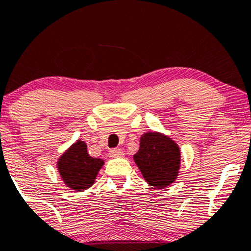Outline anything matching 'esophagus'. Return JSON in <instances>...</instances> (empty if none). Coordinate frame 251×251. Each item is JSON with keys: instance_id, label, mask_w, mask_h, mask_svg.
<instances>
[{"instance_id": "34e87169", "label": "esophagus", "mask_w": 251, "mask_h": 251, "mask_svg": "<svg viewBox=\"0 0 251 251\" xmlns=\"http://www.w3.org/2000/svg\"><path fill=\"white\" fill-rule=\"evenodd\" d=\"M124 151L122 149H112L109 150V157L112 158H120V157H124Z\"/></svg>"}]
</instances>
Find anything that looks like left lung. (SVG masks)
<instances>
[{
    "label": "left lung",
    "instance_id": "left-lung-1",
    "mask_svg": "<svg viewBox=\"0 0 251 251\" xmlns=\"http://www.w3.org/2000/svg\"><path fill=\"white\" fill-rule=\"evenodd\" d=\"M133 159L150 185L164 189L177 178L180 168V150L168 135L148 132L140 137L139 150Z\"/></svg>",
    "mask_w": 251,
    "mask_h": 251
}]
</instances>
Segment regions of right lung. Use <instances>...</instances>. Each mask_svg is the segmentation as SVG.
Returning a JSON list of instances; mask_svg holds the SVG:
<instances>
[{
	"instance_id": "1",
	"label": "right lung",
	"mask_w": 251,
	"mask_h": 251,
	"mask_svg": "<svg viewBox=\"0 0 251 251\" xmlns=\"http://www.w3.org/2000/svg\"><path fill=\"white\" fill-rule=\"evenodd\" d=\"M102 165V159L88 154L87 145L81 140L74 143L57 160V170L62 180L68 188L76 191L91 188Z\"/></svg>"
}]
</instances>
